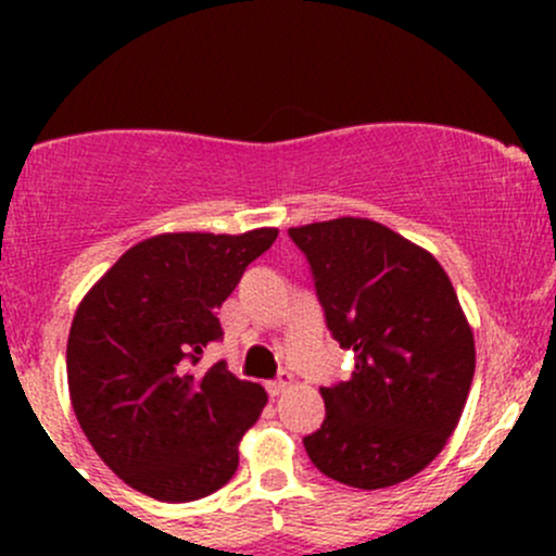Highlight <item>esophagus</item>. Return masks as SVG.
<instances>
[{
	"label": "esophagus",
	"instance_id": "obj_1",
	"mask_svg": "<svg viewBox=\"0 0 556 556\" xmlns=\"http://www.w3.org/2000/svg\"><path fill=\"white\" fill-rule=\"evenodd\" d=\"M292 381H295V379H292V374L282 371V374L277 376V379H274V381H269V384H266V389H269L271 397H279V394H282L285 389H290V387H292Z\"/></svg>",
	"mask_w": 556,
	"mask_h": 556
}]
</instances>
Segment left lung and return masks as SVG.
I'll use <instances>...</instances> for the list:
<instances>
[{
	"label": "left lung",
	"mask_w": 556,
	"mask_h": 556,
	"mask_svg": "<svg viewBox=\"0 0 556 556\" xmlns=\"http://www.w3.org/2000/svg\"><path fill=\"white\" fill-rule=\"evenodd\" d=\"M308 258L316 298L348 381L321 387L327 418L303 439L324 476L387 489L420 473L455 431L476 371V344L439 261L371 219L287 232Z\"/></svg>",
	"instance_id": "obj_1"
}]
</instances>
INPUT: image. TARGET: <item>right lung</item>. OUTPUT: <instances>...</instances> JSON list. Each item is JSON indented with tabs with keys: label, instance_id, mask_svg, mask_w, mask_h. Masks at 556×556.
<instances>
[{
	"label": "right lung",
	"instance_id": "add662e5",
	"mask_svg": "<svg viewBox=\"0 0 556 556\" xmlns=\"http://www.w3.org/2000/svg\"><path fill=\"white\" fill-rule=\"evenodd\" d=\"M274 240V227L156 235L123 253L78 305L67 340L73 410L101 460L140 494L193 502L238 470L264 387L225 361L193 366L225 334L216 311Z\"/></svg>",
	"mask_w": 556,
	"mask_h": 556
}]
</instances>
